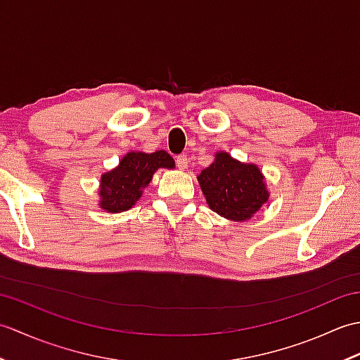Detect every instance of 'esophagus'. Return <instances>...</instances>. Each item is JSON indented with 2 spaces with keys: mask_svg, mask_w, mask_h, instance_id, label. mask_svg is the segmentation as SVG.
<instances>
[{
  "mask_svg": "<svg viewBox=\"0 0 360 360\" xmlns=\"http://www.w3.org/2000/svg\"><path fill=\"white\" fill-rule=\"evenodd\" d=\"M187 156L186 155H179L176 156V167L181 168V170H184V168H187Z\"/></svg>",
  "mask_w": 360,
  "mask_h": 360,
  "instance_id": "1",
  "label": "esophagus"
}]
</instances>
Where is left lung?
Wrapping results in <instances>:
<instances>
[{
  "instance_id": "8db88e82",
  "label": "left lung",
  "mask_w": 360,
  "mask_h": 360,
  "mask_svg": "<svg viewBox=\"0 0 360 360\" xmlns=\"http://www.w3.org/2000/svg\"><path fill=\"white\" fill-rule=\"evenodd\" d=\"M198 181L209 207L227 219H250L269 198L258 167L241 164L227 153H218Z\"/></svg>"
}]
</instances>
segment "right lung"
<instances>
[{
    "label": "right lung",
    "mask_w": 360,
    "mask_h": 360,
    "mask_svg": "<svg viewBox=\"0 0 360 360\" xmlns=\"http://www.w3.org/2000/svg\"><path fill=\"white\" fill-rule=\"evenodd\" d=\"M173 168L174 160L167 151L128 153L114 170L105 173L101 181V207L106 212L131 209L142 195V188L151 181L158 168Z\"/></svg>",
    "instance_id": "right-lung-1"
}]
</instances>
